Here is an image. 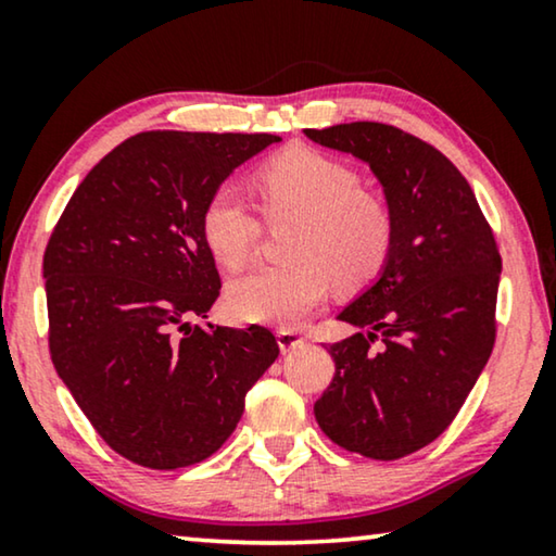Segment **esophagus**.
<instances>
[{
  "label": "esophagus",
  "instance_id": "1",
  "mask_svg": "<svg viewBox=\"0 0 556 556\" xmlns=\"http://www.w3.org/2000/svg\"><path fill=\"white\" fill-rule=\"evenodd\" d=\"M276 337H278V346H280V352H291V349H295V346H301L303 344V333L299 331V329H278L276 331Z\"/></svg>",
  "mask_w": 556,
  "mask_h": 556
}]
</instances>
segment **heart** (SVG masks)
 <instances>
[{
    "mask_svg": "<svg viewBox=\"0 0 556 556\" xmlns=\"http://www.w3.org/2000/svg\"><path fill=\"white\" fill-rule=\"evenodd\" d=\"M265 212L299 219L291 240L295 261L261 265L235 278L227 303L255 324H295L324 301L331 280L359 288L382 270L392 245V217L377 197L359 192L346 164L314 149H293L257 174ZM202 235L212 255L240 268L253 253L257 217L235 185H219L202 210Z\"/></svg>",
    "mask_w": 556,
    "mask_h": 556,
    "instance_id": "heart-1",
    "label": "heart"
}]
</instances>
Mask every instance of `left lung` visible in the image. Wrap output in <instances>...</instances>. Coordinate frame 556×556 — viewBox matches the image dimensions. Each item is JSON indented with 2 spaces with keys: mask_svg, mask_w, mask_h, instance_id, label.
<instances>
[{
  "mask_svg": "<svg viewBox=\"0 0 556 556\" xmlns=\"http://www.w3.org/2000/svg\"><path fill=\"white\" fill-rule=\"evenodd\" d=\"M303 134L367 164L392 217L382 270L337 316L356 331L329 346L337 371L316 422L344 451L405 458L453 422L489 362L496 240L466 177L417 136L375 121Z\"/></svg>",
  "mask_w": 556,
  "mask_h": 556,
  "instance_id": "left-lung-1",
  "label": "left lung"
}]
</instances>
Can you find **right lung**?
<instances>
[{"label": "right lung", "mask_w": 556, "mask_h": 556, "mask_svg": "<svg viewBox=\"0 0 556 556\" xmlns=\"http://www.w3.org/2000/svg\"><path fill=\"white\" fill-rule=\"evenodd\" d=\"M273 134H136L80 181L45 250L50 354L90 425L143 468L194 466L278 359L265 326L194 324L219 295L210 194Z\"/></svg>", "instance_id": "add662e5"}]
</instances>
